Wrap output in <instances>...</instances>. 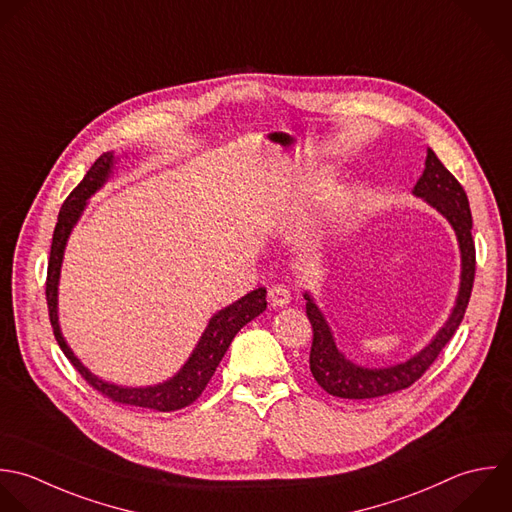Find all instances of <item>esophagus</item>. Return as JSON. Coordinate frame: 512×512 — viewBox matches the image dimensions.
Listing matches in <instances>:
<instances>
[{
    "instance_id": "34e87169",
    "label": "esophagus",
    "mask_w": 512,
    "mask_h": 512,
    "mask_svg": "<svg viewBox=\"0 0 512 512\" xmlns=\"http://www.w3.org/2000/svg\"><path fill=\"white\" fill-rule=\"evenodd\" d=\"M269 303L273 307H287L291 303V293L283 285H275L269 289Z\"/></svg>"
}]
</instances>
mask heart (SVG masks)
<instances>
[{"label": "heart", "instance_id": "obj_1", "mask_svg": "<svg viewBox=\"0 0 512 512\" xmlns=\"http://www.w3.org/2000/svg\"><path fill=\"white\" fill-rule=\"evenodd\" d=\"M323 183H325L323 177H311V179H307L305 183H301V195H303V197H313V195H317V193L323 189ZM343 211H345V199H343V197L333 199V201L327 205L325 213L321 215L319 223L315 225V237H321L333 223H337L339 217L343 215Z\"/></svg>", "mask_w": 512, "mask_h": 512}]
</instances>
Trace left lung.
<instances>
[{
  "label": "left lung",
  "instance_id": "left-lung-1",
  "mask_svg": "<svg viewBox=\"0 0 512 512\" xmlns=\"http://www.w3.org/2000/svg\"><path fill=\"white\" fill-rule=\"evenodd\" d=\"M413 195L431 205L439 215H443L455 231L459 253H461V277L455 305L447 321L439 327L433 339L409 359L387 365V367H367L351 361L337 345L333 329L317 305L311 291H305L307 317L313 325V345L309 355V367L315 381L333 397L339 399H375L391 395L411 387L437 359L443 347L451 341L459 329L475 281V243H473V217L469 209V199L461 183L451 175V171L439 161L435 151L427 149L425 169L413 187Z\"/></svg>",
  "mask_w": 512,
  "mask_h": 512
}]
</instances>
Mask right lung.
<instances>
[{
  "instance_id": "obj_1",
  "label": "right lung",
  "mask_w": 512,
  "mask_h": 512,
  "mask_svg": "<svg viewBox=\"0 0 512 512\" xmlns=\"http://www.w3.org/2000/svg\"><path fill=\"white\" fill-rule=\"evenodd\" d=\"M117 161L119 157L113 151L103 153L89 167L83 181L69 193L65 203L61 205L57 225L53 231L49 265H47L45 293H47V305H49V321L63 355L73 363V367L81 373V377L93 389H97L99 393H103L105 397L121 405H133V407L151 409L159 413H171L191 405L203 393V389L211 381L215 369L219 367L235 335L267 309V299H265L267 291L265 287H259L247 293L245 297H241L239 301L213 313L197 345L187 357V361L181 365L177 373H173L169 379L161 383L147 385V387H129V385H117V383L105 381L97 377L93 371H89L81 363V359L73 353V349L67 345L59 325V279H61V265H63V255H65L69 235L79 223L89 199L99 189H103V185L113 177Z\"/></svg>"
}]
</instances>
